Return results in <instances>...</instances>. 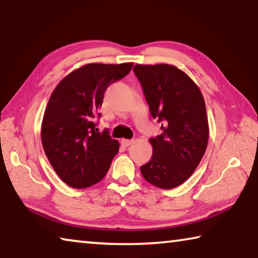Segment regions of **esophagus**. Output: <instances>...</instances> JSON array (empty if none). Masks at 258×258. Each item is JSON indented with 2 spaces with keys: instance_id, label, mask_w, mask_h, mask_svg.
Masks as SVG:
<instances>
[{
  "instance_id": "esophagus-1",
  "label": "esophagus",
  "mask_w": 258,
  "mask_h": 258,
  "mask_svg": "<svg viewBox=\"0 0 258 258\" xmlns=\"http://www.w3.org/2000/svg\"><path fill=\"white\" fill-rule=\"evenodd\" d=\"M132 143H133V140H126V139L121 140V145H123L124 147H130Z\"/></svg>"
}]
</instances>
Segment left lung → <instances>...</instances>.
I'll list each match as a JSON object with an SVG mask.
<instances>
[{"instance_id":"8db88e82","label":"left lung","mask_w":258,"mask_h":258,"mask_svg":"<svg viewBox=\"0 0 258 258\" xmlns=\"http://www.w3.org/2000/svg\"><path fill=\"white\" fill-rule=\"evenodd\" d=\"M133 72L151 116L161 123V134L149 140L154 152L140 167L142 176L160 189H173L192 175L206 151L204 97L195 82L172 64H135Z\"/></svg>"}]
</instances>
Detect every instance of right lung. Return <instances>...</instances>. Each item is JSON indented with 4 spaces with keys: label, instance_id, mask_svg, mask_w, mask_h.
<instances>
[{
    "label": "right lung",
    "instance_id": "right-lung-1",
    "mask_svg": "<svg viewBox=\"0 0 258 258\" xmlns=\"http://www.w3.org/2000/svg\"><path fill=\"white\" fill-rule=\"evenodd\" d=\"M132 67V62L85 64L52 92L42 121V145L55 173L69 186L83 189L101 181L118 152V141L108 130L99 132L97 118L107 87Z\"/></svg>",
    "mask_w": 258,
    "mask_h": 258
}]
</instances>
